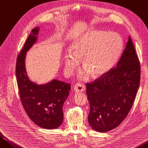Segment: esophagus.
I'll list each match as a JSON object with an SVG mask.
<instances>
[{"label":"esophagus","mask_w":148,"mask_h":148,"mask_svg":"<svg viewBox=\"0 0 148 148\" xmlns=\"http://www.w3.org/2000/svg\"><path fill=\"white\" fill-rule=\"evenodd\" d=\"M85 90V86L83 84L77 83L74 86V90L75 92H82Z\"/></svg>","instance_id":"34e87169"}]
</instances>
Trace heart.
<instances>
[{"label":"heart","instance_id":"obj_1","mask_svg":"<svg viewBox=\"0 0 148 148\" xmlns=\"http://www.w3.org/2000/svg\"><path fill=\"white\" fill-rule=\"evenodd\" d=\"M122 42L116 34L103 31H94L77 40L73 46V51L65 56V69L71 74L83 60L84 68L79 73V78L86 80L90 73L98 77L106 73L119 57Z\"/></svg>","mask_w":148,"mask_h":148}]
</instances>
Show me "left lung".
I'll return each instance as SVG.
<instances>
[{
    "mask_svg": "<svg viewBox=\"0 0 148 148\" xmlns=\"http://www.w3.org/2000/svg\"><path fill=\"white\" fill-rule=\"evenodd\" d=\"M140 73L138 58L129 36L117 66L86 84L90 108L88 121L92 129L108 132L123 122L136 96Z\"/></svg>",
    "mask_w": 148,
    "mask_h": 148,
    "instance_id": "8db88e82",
    "label": "left lung"
}]
</instances>
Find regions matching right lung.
<instances>
[{
  "instance_id": "right-lung-1",
  "label": "right lung",
  "mask_w": 148,
  "mask_h": 148,
  "mask_svg": "<svg viewBox=\"0 0 148 148\" xmlns=\"http://www.w3.org/2000/svg\"><path fill=\"white\" fill-rule=\"evenodd\" d=\"M38 28L33 29L17 57V83L21 104L30 119L43 129H54L63 122V105L69 96L71 84L56 79L45 84H37L29 79L25 58L26 52L37 40Z\"/></svg>"
}]
</instances>
